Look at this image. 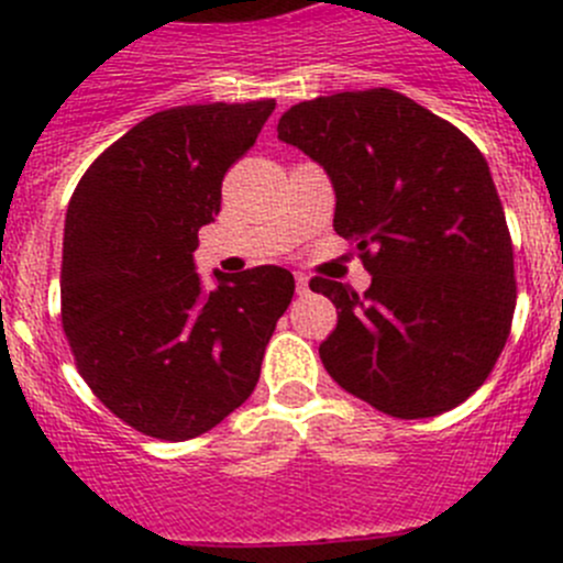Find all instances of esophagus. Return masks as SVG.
I'll return each instance as SVG.
<instances>
[{"label":"esophagus","mask_w":563,"mask_h":563,"mask_svg":"<svg viewBox=\"0 0 563 563\" xmlns=\"http://www.w3.org/2000/svg\"><path fill=\"white\" fill-rule=\"evenodd\" d=\"M310 291V277L305 275V272H297V294L302 297V294Z\"/></svg>","instance_id":"obj_1"}]
</instances>
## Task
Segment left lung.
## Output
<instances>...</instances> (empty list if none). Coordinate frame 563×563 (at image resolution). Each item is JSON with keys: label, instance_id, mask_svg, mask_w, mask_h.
<instances>
[{"label": "left lung", "instance_id": "1", "mask_svg": "<svg viewBox=\"0 0 563 563\" xmlns=\"http://www.w3.org/2000/svg\"><path fill=\"white\" fill-rule=\"evenodd\" d=\"M277 139L334 187V231L360 250L365 294L327 277L338 327L323 367L345 391L397 419L460 406L509 338L515 258L482 152L455 124L391 89L291 106Z\"/></svg>", "mask_w": 563, "mask_h": 563}]
</instances>
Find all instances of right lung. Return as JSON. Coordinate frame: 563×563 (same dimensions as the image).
<instances>
[{
	"label": "right lung",
	"instance_id": "add662e5",
	"mask_svg": "<svg viewBox=\"0 0 563 563\" xmlns=\"http://www.w3.org/2000/svg\"><path fill=\"white\" fill-rule=\"evenodd\" d=\"M272 111L275 100L152 113L87 168L67 203V343L108 411L152 439H196L240 408L291 305L283 266L214 272L207 291L192 261L225 172Z\"/></svg>",
	"mask_w": 563,
	"mask_h": 563
}]
</instances>
